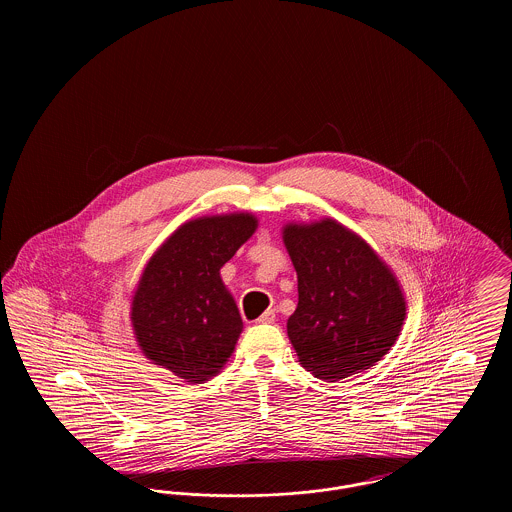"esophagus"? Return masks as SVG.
<instances>
[{
    "instance_id": "34e87169",
    "label": "esophagus",
    "mask_w": 512,
    "mask_h": 512,
    "mask_svg": "<svg viewBox=\"0 0 512 512\" xmlns=\"http://www.w3.org/2000/svg\"><path fill=\"white\" fill-rule=\"evenodd\" d=\"M274 311H265L261 317L257 318V322H261V324H270V322H274Z\"/></svg>"
}]
</instances>
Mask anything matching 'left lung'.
Here are the masks:
<instances>
[{
	"mask_svg": "<svg viewBox=\"0 0 512 512\" xmlns=\"http://www.w3.org/2000/svg\"><path fill=\"white\" fill-rule=\"evenodd\" d=\"M284 244L297 272L288 336L301 365L336 382L378 363L405 320V297L390 268L332 219L288 224Z\"/></svg>",
	"mask_w": 512,
	"mask_h": 512,
	"instance_id": "8db88e82",
	"label": "left lung"
}]
</instances>
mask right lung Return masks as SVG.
Instances as JSON below:
<instances>
[{"mask_svg":"<svg viewBox=\"0 0 512 512\" xmlns=\"http://www.w3.org/2000/svg\"><path fill=\"white\" fill-rule=\"evenodd\" d=\"M257 228L247 213L182 224L149 259L132 301L138 345L155 365L201 384L234 351L244 322L220 268Z\"/></svg>","mask_w":512,"mask_h":512,"instance_id":"1","label":"right lung"}]
</instances>
